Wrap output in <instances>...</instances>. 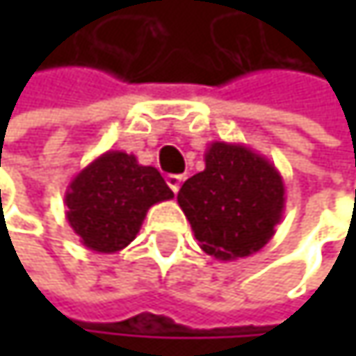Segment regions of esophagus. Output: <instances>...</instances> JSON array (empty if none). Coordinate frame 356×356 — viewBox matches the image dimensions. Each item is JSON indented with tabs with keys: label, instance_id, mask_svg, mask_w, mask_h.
Masks as SVG:
<instances>
[{
	"label": "esophagus",
	"instance_id": "obj_1",
	"mask_svg": "<svg viewBox=\"0 0 356 356\" xmlns=\"http://www.w3.org/2000/svg\"><path fill=\"white\" fill-rule=\"evenodd\" d=\"M181 175H167V185L171 187V191L173 193H177L179 187H181Z\"/></svg>",
	"mask_w": 356,
	"mask_h": 356
}]
</instances>
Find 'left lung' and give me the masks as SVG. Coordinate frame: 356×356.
Instances as JSON below:
<instances>
[{
    "label": "left lung",
    "mask_w": 356,
    "mask_h": 356,
    "mask_svg": "<svg viewBox=\"0 0 356 356\" xmlns=\"http://www.w3.org/2000/svg\"><path fill=\"white\" fill-rule=\"evenodd\" d=\"M204 163L206 169L177 193L200 248L225 261L259 251L284 212L280 171L255 150L231 142H210Z\"/></svg>",
    "instance_id": "8db88e82"
}]
</instances>
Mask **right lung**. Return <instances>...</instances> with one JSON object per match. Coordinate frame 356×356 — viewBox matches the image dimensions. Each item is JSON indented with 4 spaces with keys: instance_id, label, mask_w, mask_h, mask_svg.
<instances>
[{
    "instance_id": "1",
    "label": "right lung",
    "mask_w": 356,
    "mask_h": 356,
    "mask_svg": "<svg viewBox=\"0 0 356 356\" xmlns=\"http://www.w3.org/2000/svg\"><path fill=\"white\" fill-rule=\"evenodd\" d=\"M173 191L154 167H144L134 154L108 150L86 165L65 189V218L80 243L97 253L127 248L146 212Z\"/></svg>"
}]
</instances>
